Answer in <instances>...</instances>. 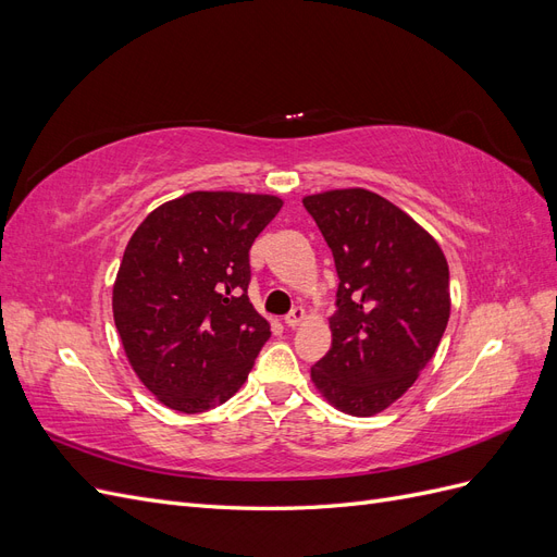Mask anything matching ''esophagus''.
Returning a JSON list of instances; mask_svg holds the SVG:
<instances>
[{
  "mask_svg": "<svg viewBox=\"0 0 557 557\" xmlns=\"http://www.w3.org/2000/svg\"><path fill=\"white\" fill-rule=\"evenodd\" d=\"M307 318V313H305V309H301V307H297V309H293L288 315H285L283 318V323L285 325H288V327H297L299 323H301V320H305Z\"/></svg>",
  "mask_w": 557,
  "mask_h": 557,
  "instance_id": "esophagus-1",
  "label": "esophagus"
}]
</instances>
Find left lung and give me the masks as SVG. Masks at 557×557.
<instances>
[{"mask_svg":"<svg viewBox=\"0 0 557 557\" xmlns=\"http://www.w3.org/2000/svg\"><path fill=\"white\" fill-rule=\"evenodd\" d=\"M301 201L339 274L332 346L311 381L339 411L376 416L409 391L442 342L450 315L446 256L425 227L372 190Z\"/></svg>","mask_w":557,"mask_h":557,"instance_id":"left-lung-1","label":"left lung"}]
</instances>
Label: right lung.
I'll list each match as a JSON object with an SVG mask.
<instances>
[{
  "mask_svg": "<svg viewBox=\"0 0 557 557\" xmlns=\"http://www.w3.org/2000/svg\"><path fill=\"white\" fill-rule=\"evenodd\" d=\"M276 195L195 190L134 230L113 283V320L134 374L164 407L207 411L239 391L269 339L246 295L248 250Z\"/></svg>",
  "mask_w": 557,
  "mask_h": 557,
  "instance_id": "right-lung-1",
  "label": "right lung"
}]
</instances>
